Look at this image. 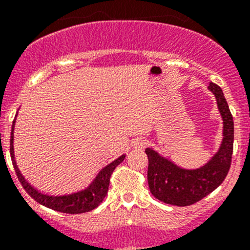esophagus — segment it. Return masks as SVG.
Segmentation results:
<instances>
[{
    "label": "esophagus",
    "mask_w": 250,
    "mask_h": 250,
    "mask_svg": "<svg viewBox=\"0 0 250 250\" xmlns=\"http://www.w3.org/2000/svg\"><path fill=\"white\" fill-rule=\"evenodd\" d=\"M147 145V140L144 139V138H137L132 141V146L134 148H143Z\"/></svg>",
    "instance_id": "esophagus-1"
}]
</instances>
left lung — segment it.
Returning a JSON list of instances; mask_svg holds the SVG:
<instances>
[{"mask_svg": "<svg viewBox=\"0 0 250 250\" xmlns=\"http://www.w3.org/2000/svg\"><path fill=\"white\" fill-rule=\"evenodd\" d=\"M208 89L215 97L223 120V139L218 151L203 166L188 169L176 166L152 147L145 150L148 157V188L157 200L167 204L184 207L198 202L223 183L230 169L233 150V118L221 88L210 82Z\"/></svg>", "mask_w": 250, "mask_h": 250, "instance_id": "8db88e82", "label": "left lung"}]
</instances>
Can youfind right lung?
Returning a JSON list of instances; mask_svg holds the SVG:
<instances>
[{
	"label": "right lung",
	"instance_id": "add662e5",
	"mask_svg": "<svg viewBox=\"0 0 250 250\" xmlns=\"http://www.w3.org/2000/svg\"><path fill=\"white\" fill-rule=\"evenodd\" d=\"M18 115V112H17ZM16 120L14 118L13 125H12V133H11V157L12 162H13L14 169L18 175V179L21 183L22 188H25L27 193L34 198L36 202H39L42 206L47 207V208L53 209V210L62 211V213L67 214H81L85 213V211H90L94 208H97L106 196L107 190H109V184H110V176L112 174L115 168L125 160V155H121L120 157L116 158L115 161L105 166L100 172L95 175L93 179L92 183L88 184L82 190L75 191V192L66 193V195H47V193L41 192V191L36 190L34 186L30 185L26 181V179L22 176L20 173L19 168L17 166L16 157H14V127H16Z\"/></svg>",
	"mask_w": 250,
	"mask_h": 250
}]
</instances>
